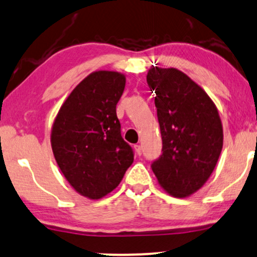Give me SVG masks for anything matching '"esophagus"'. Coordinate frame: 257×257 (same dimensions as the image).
Instances as JSON below:
<instances>
[{
  "mask_svg": "<svg viewBox=\"0 0 257 257\" xmlns=\"http://www.w3.org/2000/svg\"><path fill=\"white\" fill-rule=\"evenodd\" d=\"M134 148H135L136 154H137V155H141V154H142V148H141L140 144H136Z\"/></svg>",
  "mask_w": 257,
  "mask_h": 257,
  "instance_id": "34e87169",
  "label": "esophagus"
}]
</instances>
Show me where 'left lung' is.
Listing matches in <instances>:
<instances>
[{
	"label": "left lung",
	"mask_w": 257,
	"mask_h": 257,
	"mask_svg": "<svg viewBox=\"0 0 257 257\" xmlns=\"http://www.w3.org/2000/svg\"><path fill=\"white\" fill-rule=\"evenodd\" d=\"M147 83L155 91L162 155L153 162L167 194L184 198L198 191L212 176L224 144V131L213 99L177 68H149Z\"/></svg>",
	"instance_id": "obj_1"
}]
</instances>
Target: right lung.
Wrapping results in <instances>:
<instances>
[{
    "label": "right lung",
    "instance_id": "right-lung-1",
    "mask_svg": "<svg viewBox=\"0 0 257 257\" xmlns=\"http://www.w3.org/2000/svg\"><path fill=\"white\" fill-rule=\"evenodd\" d=\"M125 84L120 72H92L72 90L53 122L56 164L69 185L90 200L113 191L134 162L116 116Z\"/></svg>",
    "mask_w": 257,
    "mask_h": 257
}]
</instances>
